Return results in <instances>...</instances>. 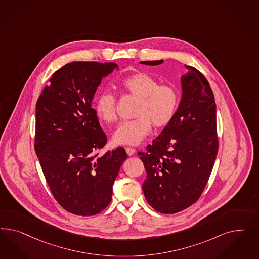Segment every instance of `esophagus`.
<instances>
[{
    "instance_id": "1",
    "label": "esophagus",
    "mask_w": 259,
    "mask_h": 259,
    "mask_svg": "<svg viewBox=\"0 0 259 259\" xmlns=\"http://www.w3.org/2000/svg\"><path fill=\"white\" fill-rule=\"evenodd\" d=\"M125 150L128 156H133L134 154L136 153V150L131 148V147H126Z\"/></svg>"
}]
</instances>
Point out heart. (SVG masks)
<instances>
[{"mask_svg": "<svg viewBox=\"0 0 259 259\" xmlns=\"http://www.w3.org/2000/svg\"><path fill=\"white\" fill-rule=\"evenodd\" d=\"M124 94L137 99L132 120L118 126L113 141L120 145H138L155 128H163L172 120L179 105L180 96L171 84H159L156 78L145 72H137L123 78L118 85ZM116 98L102 92L96 102V113L106 123L117 119Z\"/></svg>", "mask_w": 259, "mask_h": 259, "instance_id": "1", "label": "heart"}]
</instances>
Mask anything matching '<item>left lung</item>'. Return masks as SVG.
I'll use <instances>...</instances> for the list:
<instances>
[{"mask_svg": "<svg viewBox=\"0 0 259 259\" xmlns=\"http://www.w3.org/2000/svg\"><path fill=\"white\" fill-rule=\"evenodd\" d=\"M185 67L188 73L181 77L182 97L174 118L145 152H139L147 172L142 184L144 196L162 213L183 211L200 197L219 151L212 88L195 67Z\"/></svg>", "mask_w": 259, "mask_h": 259, "instance_id": "1", "label": "left lung"}]
</instances>
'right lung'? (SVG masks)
I'll return each instance as SVG.
<instances>
[{
    "label": "right lung",
    "instance_id": "obj_1",
    "mask_svg": "<svg viewBox=\"0 0 259 259\" xmlns=\"http://www.w3.org/2000/svg\"><path fill=\"white\" fill-rule=\"evenodd\" d=\"M115 63L74 62L56 71L36 104L35 151L48 187L67 212L89 217L111 202L127 158L122 147L100 154L107 142L92 101Z\"/></svg>",
    "mask_w": 259,
    "mask_h": 259
}]
</instances>
